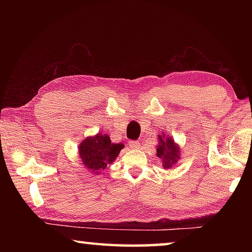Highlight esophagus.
Returning <instances> with one entry per match:
<instances>
[{"instance_id": "obj_1", "label": "esophagus", "mask_w": 252, "mask_h": 252, "mask_svg": "<svg viewBox=\"0 0 252 252\" xmlns=\"http://www.w3.org/2000/svg\"><path fill=\"white\" fill-rule=\"evenodd\" d=\"M129 146L131 149H138L140 147V143L138 141H130Z\"/></svg>"}]
</instances>
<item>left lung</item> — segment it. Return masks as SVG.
<instances>
[{
  "label": "left lung",
  "mask_w": 252,
  "mask_h": 252,
  "mask_svg": "<svg viewBox=\"0 0 252 252\" xmlns=\"http://www.w3.org/2000/svg\"><path fill=\"white\" fill-rule=\"evenodd\" d=\"M180 153L181 149L171 135L169 133L165 134L164 132L158 134L157 156L159 159H161L162 167L165 170L171 169L173 165L178 163V161L181 158Z\"/></svg>",
  "instance_id": "left-lung-1"
}]
</instances>
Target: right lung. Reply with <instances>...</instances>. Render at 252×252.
Masks as SVG:
<instances>
[{
    "label": "right lung",
    "mask_w": 252,
    "mask_h": 252,
    "mask_svg": "<svg viewBox=\"0 0 252 252\" xmlns=\"http://www.w3.org/2000/svg\"><path fill=\"white\" fill-rule=\"evenodd\" d=\"M123 148V143H112L109 134L97 132L82 140L78 150L84 168L97 176L106 165L113 163Z\"/></svg>",
    "instance_id": "1"
}]
</instances>
